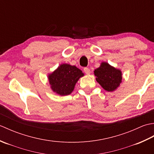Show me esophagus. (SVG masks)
I'll return each mask as SVG.
<instances>
[{
  "mask_svg": "<svg viewBox=\"0 0 154 154\" xmlns=\"http://www.w3.org/2000/svg\"><path fill=\"white\" fill-rule=\"evenodd\" d=\"M84 71H85V73L87 75H89L91 73V71H90V69L88 67H85L84 68Z\"/></svg>",
  "mask_w": 154,
  "mask_h": 154,
  "instance_id": "obj_1",
  "label": "esophagus"
}]
</instances>
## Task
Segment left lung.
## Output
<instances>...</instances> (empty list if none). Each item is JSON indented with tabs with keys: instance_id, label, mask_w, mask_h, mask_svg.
Masks as SVG:
<instances>
[{
	"instance_id": "obj_1",
	"label": "left lung",
	"mask_w": 154,
	"mask_h": 154,
	"mask_svg": "<svg viewBox=\"0 0 154 154\" xmlns=\"http://www.w3.org/2000/svg\"><path fill=\"white\" fill-rule=\"evenodd\" d=\"M96 81L108 92H112L122 83V71L111 66L106 62H102L99 67L94 71Z\"/></svg>"
}]
</instances>
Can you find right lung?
<instances>
[{
    "mask_svg": "<svg viewBox=\"0 0 154 154\" xmlns=\"http://www.w3.org/2000/svg\"><path fill=\"white\" fill-rule=\"evenodd\" d=\"M84 73L75 65L61 64L56 69L48 75V81L51 90L61 96L71 94L75 85Z\"/></svg>",
    "mask_w": 154,
    "mask_h": 154,
    "instance_id": "right-lung-1",
    "label": "right lung"
}]
</instances>
